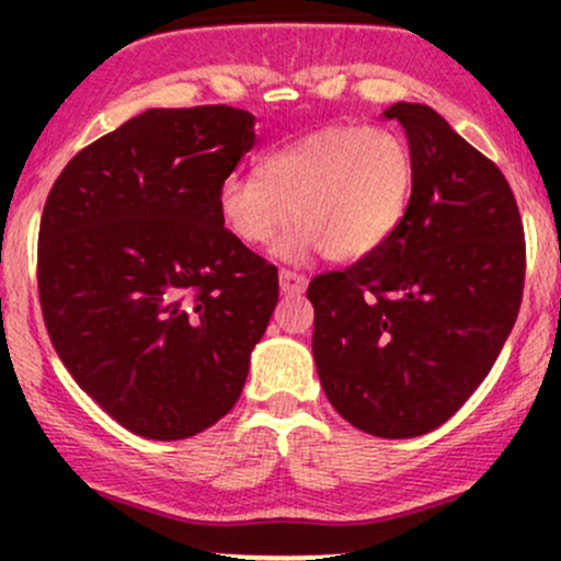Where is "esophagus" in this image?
Here are the masks:
<instances>
[{"label": "esophagus", "mask_w": 561, "mask_h": 561, "mask_svg": "<svg viewBox=\"0 0 561 561\" xmlns=\"http://www.w3.org/2000/svg\"><path fill=\"white\" fill-rule=\"evenodd\" d=\"M306 276L298 272H289V268H282L279 272V287L285 295H300L306 289Z\"/></svg>", "instance_id": "esophagus-1"}]
</instances>
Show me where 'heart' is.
Returning a JSON list of instances; mask_svg holds the SVG:
<instances>
[{"mask_svg": "<svg viewBox=\"0 0 561 561\" xmlns=\"http://www.w3.org/2000/svg\"><path fill=\"white\" fill-rule=\"evenodd\" d=\"M414 190V158L385 126L337 124L266 152L255 176H229L216 192L221 227L244 248H268L293 221L282 255L362 261L401 227Z\"/></svg>", "mask_w": 561, "mask_h": 561, "instance_id": "b5f03b06", "label": "heart"}]
</instances>
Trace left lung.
I'll return each instance as SVG.
<instances>
[{"mask_svg":"<svg viewBox=\"0 0 561 561\" xmlns=\"http://www.w3.org/2000/svg\"><path fill=\"white\" fill-rule=\"evenodd\" d=\"M414 190L401 227L343 272L313 276V362L343 420L377 437L440 427L499 358L525 287L512 186L433 107L396 102Z\"/></svg>","mask_w":561,"mask_h":561,"instance_id":"1","label":"left lung"}]
</instances>
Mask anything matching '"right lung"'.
<instances>
[{"label": "right lung", "mask_w": 561, "mask_h": 561, "mask_svg": "<svg viewBox=\"0 0 561 561\" xmlns=\"http://www.w3.org/2000/svg\"><path fill=\"white\" fill-rule=\"evenodd\" d=\"M229 105L152 107L70 158L38 227L57 356L121 427L182 440L227 416L276 300V266L221 227L216 192L255 145Z\"/></svg>", "instance_id": "right-lung-1"}]
</instances>
